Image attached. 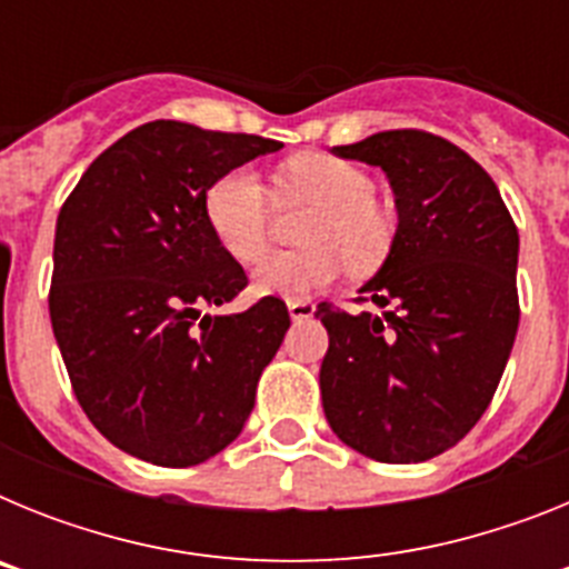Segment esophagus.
Returning <instances> with one entry per match:
<instances>
[{"instance_id": "obj_1", "label": "esophagus", "mask_w": 569, "mask_h": 569, "mask_svg": "<svg viewBox=\"0 0 569 569\" xmlns=\"http://www.w3.org/2000/svg\"><path fill=\"white\" fill-rule=\"evenodd\" d=\"M288 313H290V319H293V321L310 319V316L316 313V305H313V301L293 299V301H288Z\"/></svg>"}]
</instances>
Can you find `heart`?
<instances>
[{
    "label": "heart",
    "mask_w": 569,
    "mask_h": 569,
    "mask_svg": "<svg viewBox=\"0 0 569 569\" xmlns=\"http://www.w3.org/2000/svg\"><path fill=\"white\" fill-rule=\"evenodd\" d=\"M284 199H308L319 208L305 224L310 248L270 253L253 270V293L308 299L345 273L347 259L373 268L390 250L393 224L376 202V182L359 164L336 156H296L279 173ZM273 196L253 168L222 173L204 193V216L216 241L241 264L268 248Z\"/></svg>",
    "instance_id": "b5f03b06"
}]
</instances>
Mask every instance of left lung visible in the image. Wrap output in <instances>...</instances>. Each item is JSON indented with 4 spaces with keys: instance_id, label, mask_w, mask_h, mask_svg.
<instances>
[{
    "instance_id": "1",
    "label": "left lung",
    "mask_w": 569,
    "mask_h": 569,
    "mask_svg": "<svg viewBox=\"0 0 569 569\" xmlns=\"http://www.w3.org/2000/svg\"><path fill=\"white\" fill-rule=\"evenodd\" d=\"M381 168L399 228L359 290L381 313L321 301V405L361 456L410 465L465 439L490 405L519 330V230L487 170L425 130H385L333 148Z\"/></svg>"
}]
</instances>
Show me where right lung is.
I'll return each mask as SVG.
<instances>
[{
  "label": "right lung",
  "mask_w": 569,
  "mask_h": 569,
  "mask_svg": "<svg viewBox=\"0 0 569 569\" xmlns=\"http://www.w3.org/2000/svg\"><path fill=\"white\" fill-rule=\"evenodd\" d=\"M281 142L156 119L93 159L53 239L50 325L79 405L124 453L208 461L241 433L290 328L284 301L210 316L248 284L204 216L228 170Z\"/></svg>",
  "instance_id": "right-lung-1"
}]
</instances>
